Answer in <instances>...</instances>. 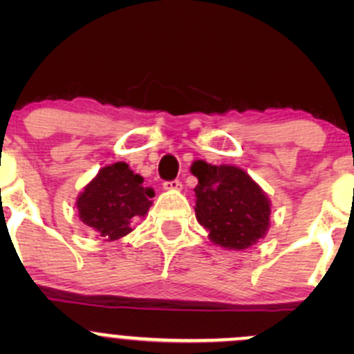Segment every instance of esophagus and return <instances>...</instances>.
<instances>
[{"label":"esophagus","mask_w":354,"mask_h":354,"mask_svg":"<svg viewBox=\"0 0 354 354\" xmlns=\"http://www.w3.org/2000/svg\"><path fill=\"white\" fill-rule=\"evenodd\" d=\"M162 188H164V190H178V188H181V181L180 180L164 181Z\"/></svg>","instance_id":"1"}]
</instances>
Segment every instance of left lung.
Returning a JSON list of instances; mask_svg holds the SVG:
<instances>
[{
    "label": "left lung",
    "instance_id": "1",
    "mask_svg": "<svg viewBox=\"0 0 354 354\" xmlns=\"http://www.w3.org/2000/svg\"><path fill=\"white\" fill-rule=\"evenodd\" d=\"M192 173L198 178L195 214L214 243L245 250L266 234L269 200L243 169L197 160Z\"/></svg>",
    "mask_w": 354,
    "mask_h": 354
}]
</instances>
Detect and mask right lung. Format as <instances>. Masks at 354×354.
<instances>
[{
	"instance_id": "1",
	"label": "right lung",
	"mask_w": 354,
	"mask_h": 354,
	"mask_svg": "<svg viewBox=\"0 0 354 354\" xmlns=\"http://www.w3.org/2000/svg\"><path fill=\"white\" fill-rule=\"evenodd\" d=\"M154 190L144 187V178L133 174L124 162L102 167L77 200L82 223L106 240H118L131 231V224L144 217Z\"/></svg>"
}]
</instances>
